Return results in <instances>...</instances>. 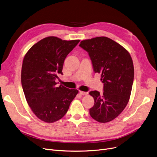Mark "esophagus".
<instances>
[{
	"instance_id": "34e87169",
	"label": "esophagus",
	"mask_w": 157,
	"mask_h": 157,
	"mask_svg": "<svg viewBox=\"0 0 157 157\" xmlns=\"http://www.w3.org/2000/svg\"><path fill=\"white\" fill-rule=\"evenodd\" d=\"M79 93L81 95H87L88 94L87 92H83V91H79Z\"/></svg>"
}]
</instances>
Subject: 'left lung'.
I'll return each mask as SVG.
<instances>
[{"mask_svg": "<svg viewBox=\"0 0 157 157\" xmlns=\"http://www.w3.org/2000/svg\"><path fill=\"white\" fill-rule=\"evenodd\" d=\"M88 53L95 72L101 74L103 94L91 91L94 105L90 114L100 123L109 122L125 108L134 77L132 59L120 44L106 37L82 40L79 45Z\"/></svg>", "mask_w": 157, "mask_h": 157, "instance_id": "1", "label": "left lung"}]
</instances>
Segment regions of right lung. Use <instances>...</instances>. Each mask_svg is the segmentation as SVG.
<instances>
[{"instance_id":"1","label":"right lung","mask_w":157,"mask_h":157,"mask_svg":"<svg viewBox=\"0 0 157 157\" xmlns=\"http://www.w3.org/2000/svg\"><path fill=\"white\" fill-rule=\"evenodd\" d=\"M79 41L48 37L33 45L24 57L21 74L23 92L33 113L43 121L61 119L78 93V90L57 86L55 79L62 74L66 56Z\"/></svg>"}]
</instances>
